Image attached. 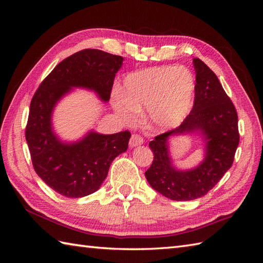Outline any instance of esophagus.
<instances>
[{"mask_svg": "<svg viewBox=\"0 0 263 263\" xmlns=\"http://www.w3.org/2000/svg\"><path fill=\"white\" fill-rule=\"evenodd\" d=\"M142 144H144V138H142L140 135L134 134L129 140V146L133 148V147H136V146H139Z\"/></svg>", "mask_w": 263, "mask_h": 263, "instance_id": "obj_1", "label": "esophagus"}]
</instances>
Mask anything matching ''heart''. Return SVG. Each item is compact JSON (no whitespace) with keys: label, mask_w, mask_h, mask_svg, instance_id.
<instances>
[{"label":"heart","mask_w":263,"mask_h":263,"mask_svg":"<svg viewBox=\"0 0 263 263\" xmlns=\"http://www.w3.org/2000/svg\"><path fill=\"white\" fill-rule=\"evenodd\" d=\"M195 79L184 67H156L133 72L125 79V99L114 106L124 121L132 122L138 109L148 106V117L158 129H168L184 121L193 104Z\"/></svg>","instance_id":"obj_1"}]
</instances>
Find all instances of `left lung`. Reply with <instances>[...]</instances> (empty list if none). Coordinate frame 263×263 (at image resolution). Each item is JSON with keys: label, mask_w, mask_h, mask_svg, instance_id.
Listing matches in <instances>:
<instances>
[{"label": "left lung", "mask_w": 263, "mask_h": 263, "mask_svg": "<svg viewBox=\"0 0 263 263\" xmlns=\"http://www.w3.org/2000/svg\"><path fill=\"white\" fill-rule=\"evenodd\" d=\"M195 68L194 104L190 114L177 128L158 135L149 147L154 161L145 172L149 184L173 201L196 200L208 194L224 177L234 162L238 145V115L217 76L198 58ZM200 130L205 140L204 161L193 171L179 172L173 168L167 150L171 134Z\"/></svg>", "instance_id": "1"}]
</instances>
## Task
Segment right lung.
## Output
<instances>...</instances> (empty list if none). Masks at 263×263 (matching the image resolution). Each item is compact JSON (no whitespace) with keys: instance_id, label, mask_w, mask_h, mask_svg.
<instances>
[{"instance_id":"1","label":"right lung","mask_w":263,"mask_h":263,"mask_svg":"<svg viewBox=\"0 0 263 263\" xmlns=\"http://www.w3.org/2000/svg\"><path fill=\"white\" fill-rule=\"evenodd\" d=\"M123 57L99 49H83L58 63L39 85L30 102L25 137L31 162L47 185L71 198L99 190L114 159L128 148L130 133L90 132L74 144H63L51 127L53 106L71 87L94 90L107 102Z\"/></svg>"}]
</instances>
